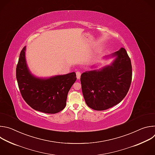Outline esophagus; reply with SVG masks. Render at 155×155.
Wrapping results in <instances>:
<instances>
[{"instance_id":"obj_1","label":"esophagus","mask_w":155,"mask_h":155,"mask_svg":"<svg viewBox=\"0 0 155 155\" xmlns=\"http://www.w3.org/2000/svg\"><path fill=\"white\" fill-rule=\"evenodd\" d=\"M81 72H79V71H77L76 72V75H77V79H80V77H81Z\"/></svg>"}]
</instances>
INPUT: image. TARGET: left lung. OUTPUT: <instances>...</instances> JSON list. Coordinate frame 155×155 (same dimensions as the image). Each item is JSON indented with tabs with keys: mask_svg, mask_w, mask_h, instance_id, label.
Segmentation results:
<instances>
[{
	"mask_svg": "<svg viewBox=\"0 0 155 155\" xmlns=\"http://www.w3.org/2000/svg\"><path fill=\"white\" fill-rule=\"evenodd\" d=\"M110 65L81 75L82 93L87 105L104 110L119 104L126 96L132 81L130 59L124 48L110 54Z\"/></svg>",
	"mask_w": 155,
	"mask_h": 155,
	"instance_id": "obj_1",
	"label": "left lung"
}]
</instances>
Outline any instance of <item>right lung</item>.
<instances>
[{"mask_svg": "<svg viewBox=\"0 0 155 155\" xmlns=\"http://www.w3.org/2000/svg\"><path fill=\"white\" fill-rule=\"evenodd\" d=\"M26 47L21 50L16 76L21 96L33 109L46 114H56L66 105L68 93L77 80L75 72L49 78L37 77L30 72L25 57Z\"/></svg>", "mask_w": 155, "mask_h": 155, "instance_id": "obj_1", "label": "right lung"}]
</instances>
